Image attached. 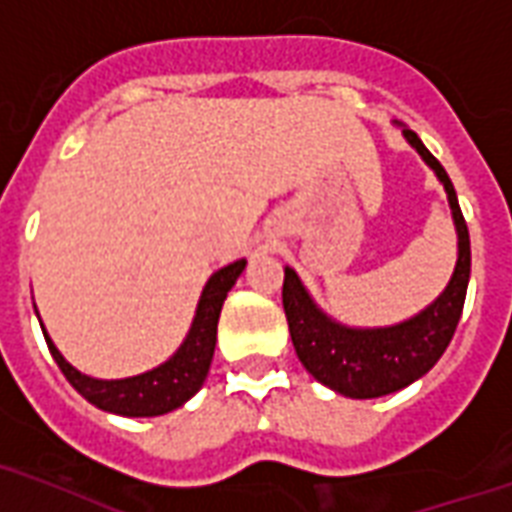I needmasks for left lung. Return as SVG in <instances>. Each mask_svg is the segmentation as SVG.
<instances>
[{
	"label": "left lung",
	"instance_id": "left-lung-1",
	"mask_svg": "<svg viewBox=\"0 0 512 512\" xmlns=\"http://www.w3.org/2000/svg\"><path fill=\"white\" fill-rule=\"evenodd\" d=\"M400 128L408 144L435 170V176L446 189L457 227V267L441 296L419 315L395 326L350 328L328 318L301 285L299 275L285 267L283 310L293 350L299 355L301 366L320 384H326L344 398H382L422 379L449 347L465 307L470 280V235L465 216L459 211L457 192L449 173L427 152L417 133L406 125Z\"/></svg>",
	"mask_w": 512,
	"mask_h": 512
}]
</instances>
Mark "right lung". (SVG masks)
Here are the masks:
<instances>
[{
    "instance_id": "add662e5",
    "label": "right lung",
    "mask_w": 512,
    "mask_h": 512,
    "mask_svg": "<svg viewBox=\"0 0 512 512\" xmlns=\"http://www.w3.org/2000/svg\"><path fill=\"white\" fill-rule=\"evenodd\" d=\"M243 269L245 259H240L235 264L221 267L219 272H213L211 280L202 288L200 304H197L192 328H189L184 344L162 366L138 376H128V379H93V376L82 374L58 352L53 339L47 336L45 326L42 323L39 326H42L45 342L50 347V355L82 398L90 400L101 411H112L120 417H160L173 408L184 406L205 382L213 350H216V328H219L221 307H224L229 288L237 283V277L243 275Z\"/></svg>"
}]
</instances>
